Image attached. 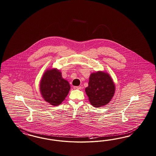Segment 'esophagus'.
<instances>
[{
	"label": "esophagus",
	"mask_w": 156,
	"mask_h": 156,
	"mask_svg": "<svg viewBox=\"0 0 156 156\" xmlns=\"http://www.w3.org/2000/svg\"><path fill=\"white\" fill-rule=\"evenodd\" d=\"M74 89L80 90V89H82V87L81 86H74Z\"/></svg>",
	"instance_id": "esophagus-1"
}]
</instances>
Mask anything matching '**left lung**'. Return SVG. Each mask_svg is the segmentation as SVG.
Returning a JSON list of instances; mask_svg holds the SVG:
<instances>
[{
  "instance_id": "8db88e82",
  "label": "left lung",
  "mask_w": 156,
  "mask_h": 156,
  "mask_svg": "<svg viewBox=\"0 0 156 156\" xmlns=\"http://www.w3.org/2000/svg\"><path fill=\"white\" fill-rule=\"evenodd\" d=\"M115 90V84L110 75L102 72L91 74L89 86L85 89L89 101L95 107L108 103L114 96Z\"/></svg>"
}]
</instances>
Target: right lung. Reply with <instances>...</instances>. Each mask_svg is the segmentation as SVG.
<instances>
[{"instance_id":"right-lung-1","label":"right lung","mask_w":156,"mask_h":156,"mask_svg":"<svg viewBox=\"0 0 156 156\" xmlns=\"http://www.w3.org/2000/svg\"><path fill=\"white\" fill-rule=\"evenodd\" d=\"M44 100L51 105H58L64 101L70 89L67 80L62 78L57 69L47 70L44 74L40 86Z\"/></svg>"}]
</instances>
